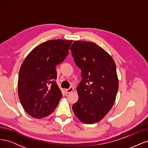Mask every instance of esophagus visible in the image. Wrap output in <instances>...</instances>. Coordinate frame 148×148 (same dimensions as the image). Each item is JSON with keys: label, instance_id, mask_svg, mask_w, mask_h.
I'll return each mask as SVG.
<instances>
[{"label": "esophagus", "instance_id": "34e87169", "mask_svg": "<svg viewBox=\"0 0 148 148\" xmlns=\"http://www.w3.org/2000/svg\"><path fill=\"white\" fill-rule=\"evenodd\" d=\"M73 90H74L73 88H72V87H70V88H69V89H66V93H68V94H69V93L72 92L73 91Z\"/></svg>", "mask_w": 148, "mask_h": 148}]
</instances>
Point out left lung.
<instances>
[{
	"label": "left lung",
	"mask_w": 148,
	"mask_h": 148,
	"mask_svg": "<svg viewBox=\"0 0 148 148\" xmlns=\"http://www.w3.org/2000/svg\"><path fill=\"white\" fill-rule=\"evenodd\" d=\"M70 49L82 77L73 111L84 123L98 122L110 111L117 96L119 80L115 62L94 42L75 41Z\"/></svg>",
	"instance_id": "8db88e82"
}]
</instances>
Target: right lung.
I'll list each match as a JSON object with an SVG mask.
<instances>
[{
    "label": "right lung",
    "instance_id": "right-lung-1",
    "mask_svg": "<svg viewBox=\"0 0 148 148\" xmlns=\"http://www.w3.org/2000/svg\"><path fill=\"white\" fill-rule=\"evenodd\" d=\"M72 41L50 40L36 47L25 58L18 75L19 99L31 117L52 113L62 97L57 85L56 67L68 56Z\"/></svg>",
    "mask_w": 148,
    "mask_h": 148
}]
</instances>
